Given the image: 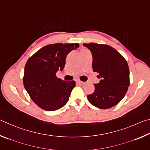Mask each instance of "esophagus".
<instances>
[{
  "label": "esophagus",
  "mask_w": 150,
  "mask_h": 150,
  "mask_svg": "<svg viewBox=\"0 0 150 150\" xmlns=\"http://www.w3.org/2000/svg\"><path fill=\"white\" fill-rule=\"evenodd\" d=\"M76 82L78 83V84H80V85H83V83H84V82H82V81H80V80H76Z\"/></svg>",
  "instance_id": "esophagus-1"
}]
</instances>
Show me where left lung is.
<instances>
[{"mask_svg": "<svg viewBox=\"0 0 150 150\" xmlns=\"http://www.w3.org/2000/svg\"><path fill=\"white\" fill-rule=\"evenodd\" d=\"M93 57V71L98 72L99 83L88 96L93 106L107 109L116 105L124 98L130 84V72L127 60L117 50L107 45L84 43Z\"/></svg>", "mask_w": 150, "mask_h": 150, "instance_id": "1", "label": "left lung"}]
</instances>
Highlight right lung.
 <instances>
[{"label": "right lung", "instance_id": "obj_1", "mask_svg": "<svg viewBox=\"0 0 150 150\" xmlns=\"http://www.w3.org/2000/svg\"><path fill=\"white\" fill-rule=\"evenodd\" d=\"M78 47V43L48 45L28 60L23 86L33 101L42 109L53 111L67 104L76 82L58 78L56 73L64 69L68 54Z\"/></svg>", "mask_w": 150, "mask_h": 150}]
</instances>
